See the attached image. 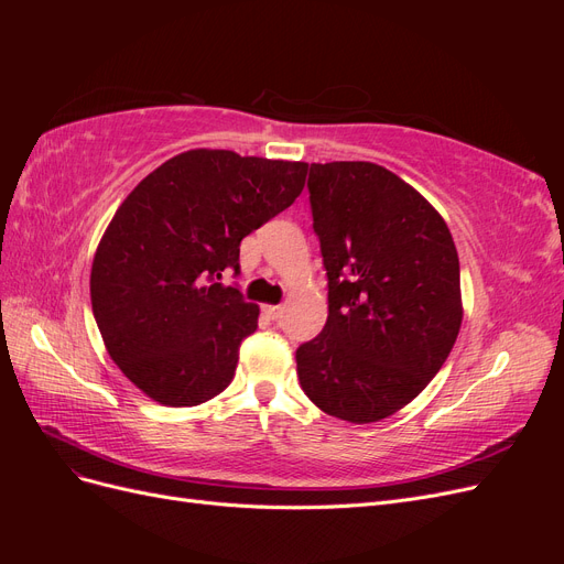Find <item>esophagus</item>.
Instances as JSON below:
<instances>
[{
	"label": "esophagus",
	"instance_id": "34e87169",
	"mask_svg": "<svg viewBox=\"0 0 564 564\" xmlns=\"http://www.w3.org/2000/svg\"><path fill=\"white\" fill-rule=\"evenodd\" d=\"M265 315L270 317V319H280L282 317V313H284V308H282V305H265Z\"/></svg>",
	"mask_w": 564,
	"mask_h": 564
}]
</instances>
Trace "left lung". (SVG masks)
Segmentation results:
<instances>
[{
	"label": "left lung",
	"instance_id": "left-lung-1",
	"mask_svg": "<svg viewBox=\"0 0 564 564\" xmlns=\"http://www.w3.org/2000/svg\"><path fill=\"white\" fill-rule=\"evenodd\" d=\"M308 195L329 317L296 348L299 381L329 416L379 421L412 402L454 348L458 253L442 216L379 164H311Z\"/></svg>",
	"mask_w": 564,
	"mask_h": 564
}]
</instances>
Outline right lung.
I'll return each instance as SVG.
<instances>
[{"label":"right lung","mask_w":564,"mask_h":564,"mask_svg":"<svg viewBox=\"0 0 564 564\" xmlns=\"http://www.w3.org/2000/svg\"><path fill=\"white\" fill-rule=\"evenodd\" d=\"M308 164L187 150L117 209L91 268L98 332L124 377L166 406L216 398L235 377L259 305L240 286V242L301 195Z\"/></svg>","instance_id":"right-lung-1"}]
</instances>
